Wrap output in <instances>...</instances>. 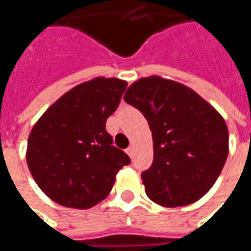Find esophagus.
<instances>
[{"label":"esophagus","instance_id":"obj_1","mask_svg":"<svg viewBox=\"0 0 251 251\" xmlns=\"http://www.w3.org/2000/svg\"><path fill=\"white\" fill-rule=\"evenodd\" d=\"M127 154H128L129 155V158H134V155H135V150H134V146H129L128 149H127Z\"/></svg>","mask_w":251,"mask_h":251}]
</instances>
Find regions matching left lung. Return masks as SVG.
I'll use <instances>...</instances> for the list:
<instances>
[{"label":"left lung","mask_w":251,"mask_h":251,"mask_svg":"<svg viewBox=\"0 0 251 251\" xmlns=\"http://www.w3.org/2000/svg\"><path fill=\"white\" fill-rule=\"evenodd\" d=\"M149 122L154 159L142 173L146 195L163 207L197 201L219 177L228 155L223 117L185 85L142 78L124 94Z\"/></svg>","instance_id":"8db88e82"}]
</instances>
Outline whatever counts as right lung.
<instances>
[{"instance_id": "add662e5", "label": "right lung", "mask_w": 251, "mask_h": 251, "mask_svg": "<svg viewBox=\"0 0 251 251\" xmlns=\"http://www.w3.org/2000/svg\"><path fill=\"white\" fill-rule=\"evenodd\" d=\"M127 82L94 78L77 85L33 126L26 163L39 188L60 205L86 209L111 192L117 172L131 162L105 128Z\"/></svg>"}]
</instances>
